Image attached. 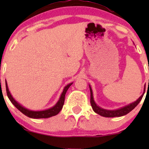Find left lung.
I'll use <instances>...</instances> for the list:
<instances>
[{"label": "left lung", "instance_id": "obj_1", "mask_svg": "<svg viewBox=\"0 0 149 149\" xmlns=\"http://www.w3.org/2000/svg\"><path fill=\"white\" fill-rule=\"evenodd\" d=\"M146 88V87H145ZM90 104L92 107V109L95 113H97L99 115L104 116V117H108V118H113V117H120V116H123L127 114L128 113H130L132 110L134 109L136 106L138 105V104L139 103L140 101L141 100L142 97L144 95V92L143 93V95L138 99L136 102H133L130 104V105L126 106L123 108H121V109H118V110H114V111H109V110H106V109H103L102 108L99 107L98 106H97V104H95V101L93 99V95H92V90L91 87L90 86Z\"/></svg>", "mask_w": 149, "mask_h": 149}]
</instances>
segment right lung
I'll list each match as a JSON object with an SVG mask.
<instances>
[{
	"instance_id": "right-lung-1",
	"label": "right lung",
	"mask_w": 149,
	"mask_h": 149,
	"mask_svg": "<svg viewBox=\"0 0 149 149\" xmlns=\"http://www.w3.org/2000/svg\"><path fill=\"white\" fill-rule=\"evenodd\" d=\"M72 85V83H70V84L67 85L66 87H65L64 90H63V92L61 93V95L60 97V99H59V102L56 104L55 106L50 108V109H47V110L45 111H33L28 110V109H25L23 107H22L19 104L17 103L14 100L12 95H10L9 90H8V85H7V83L6 82V92H7V95H8V98L10 100V102H12L15 107L19 110L22 113L24 114L25 116H28V117L31 118H47L52 117V116H56L59 113V111L62 109L63 106H64V100H65V95H66V91L68 90V89L69 88V87Z\"/></svg>"
}]
</instances>
